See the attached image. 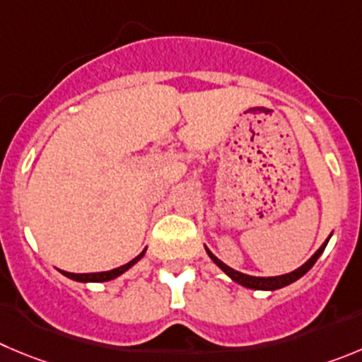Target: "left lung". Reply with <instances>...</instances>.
<instances>
[{
    "label": "left lung",
    "instance_id": "obj_1",
    "mask_svg": "<svg viewBox=\"0 0 362 362\" xmlns=\"http://www.w3.org/2000/svg\"><path fill=\"white\" fill-rule=\"evenodd\" d=\"M332 235V234H330ZM330 235L327 238V241L323 243L322 246H320L318 250H316V253H314L313 257L309 259V261L305 262V264H302L300 268H296L295 272L291 273H286V275H279V276H252V275H246V273H241V272H235V269H232L230 266H227L225 262L219 261L218 257H216L214 253L211 252V250L205 246V252L209 253V257L212 259V262H214L216 266H218L219 269H223V272L227 273L228 276H230L234 282L241 284L243 288H248V289H257V291H275V289H280V288H286V286H289V284L296 282L298 279H302L303 275H305L307 272H309L310 268L314 266V262L318 261L320 255L323 253V250H325L327 243H329Z\"/></svg>",
    "mask_w": 362,
    "mask_h": 362
}]
</instances>
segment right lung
Listing matches in <instances>:
<instances>
[{"label":"right lung","instance_id":"1","mask_svg":"<svg viewBox=\"0 0 362 362\" xmlns=\"http://www.w3.org/2000/svg\"><path fill=\"white\" fill-rule=\"evenodd\" d=\"M146 253V248L143 250V252L137 255L135 259H132L130 262H127V264L119 266V268L116 269H110V272H100V273H69V272H60L64 276H67V279L71 280H76V282H109V280L112 279H117L119 275H123L124 272H128V269L132 268L134 264H137V262L143 259V255Z\"/></svg>","mask_w":362,"mask_h":362}]
</instances>
